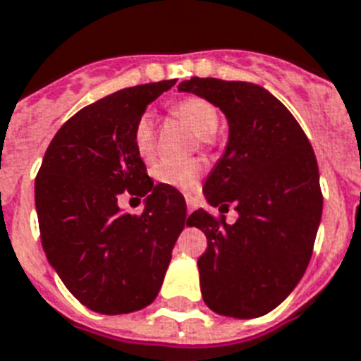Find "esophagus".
<instances>
[{
    "instance_id": "obj_1",
    "label": "esophagus",
    "mask_w": 361,
    "mask_h": 361,
    "mask_svg": "<svg viewBox=\"0 0 361 361\" xmlns=\"http://www.w3.org/2000/svg\"><path fill=\"white\" fill-rule=\"evenodd\" d=\"M186 209H188V214H192V212H194L195 210V201L194 199H186Z\"/></svg>"
}]
</instances>
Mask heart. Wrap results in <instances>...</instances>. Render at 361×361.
<instances>
[{
    "label": "heart",
    "instance_id": "b5f03b06",
    "mask_svg": "<svg viewBox=\"0 0 361 361\" xmlns=\"http://www.w3.org/2000/svg\"><path fill=\"white\" fill-rule=\"evenodd\" d=\"M171 114L192 126L195 134L203 137V141H209L210 135L216 134L220 125V114L214 108V104L199 97H188V99L175 102L171 106ZM132 143H134L137 157L143 162H151L152 158L157 157V134H154V125L149 114L141 115L135 123ZM201 173H203V166L199 160L160 162L152 169V175L158 183L178 192H194L197 188Z\"/></svg>",
    "mask_w": 361,
    "mask_h": 361
}]
</instances>
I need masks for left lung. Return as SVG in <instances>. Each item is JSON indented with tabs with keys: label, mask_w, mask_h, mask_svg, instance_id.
Returning <instances> with one entry per match:
<instances>
[{
	"label": "left lung",
	"mask_w": 361,
	"mask_h": 361,
	"mask_svg": "<svg viewBox=\"0 0 361 361\" xmlns=\"http://www.w3.org/2000/svg\"><path fill=\"white\" fill-rule=\"evenodd\" d=\"M178 91L214 104L229 123V143L203 192L229 226L199 209L188 218L207 235L197 259L204 304L220 315L253 319L272 311L310 264L322 216L319 166L307 135L267 89L246 82L190 78Z\"/></svg>",
	"instance_id": "8db88e82"
}]
</instances>
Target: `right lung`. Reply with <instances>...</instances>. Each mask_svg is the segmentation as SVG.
Segmentation results:
<instances>
[{"instance_id": "obj_1", "label": "right lung", "mask_w": 361, "mask_h": 361, "mask_svg": "<svg viewBox=\"0 0 361 361\" xmlns=\"http://www.w3.org/2000/svg\"><path fill=\"white\" fill-rule=\"evenodd\" d=\"M175 80L121 89L89 104L57 130L35 178L46 257L85 307L121 315L143 310L162 287L186 220L180 192L154 184L132 143L145 108ZM123 193L146 197L141 215Z\"/></svg>"}]
</instances>
